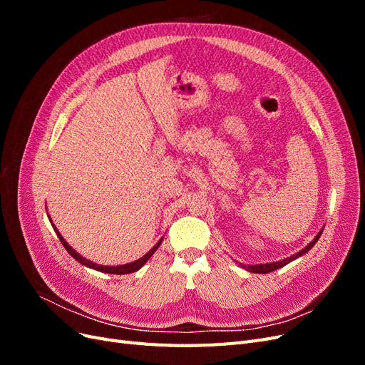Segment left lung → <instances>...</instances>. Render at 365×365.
<instances>
[{
	"label": "left lung",
	"mask_w": 365,
	"mask_h": 365,
	"mask_svg": "<svg viewBox=\"0 0 365 365\" xmlns=\"http://www.w3.org/2000/svg\"><path fill=\"white\" fill-rule=\"evenodd\" d=\"M322 233H323V230L319 231V233L314 237V240L311 242V244H309L307 247H304L302 251L295 252L294 256H291V257H286V259L279 260V262L260 263V264H242V263H240V267H242V268H245V269H247V271H250V272H254V274H268V272H272V271H275V269H279V268L284 267V264H288L289 262H292V260H295V259H298V257H302L303 254H306L309 250H311V248L315 245V242L319 239V236H322Z\"/></svg>",
	"instance_id": "8db88e82"
}]
</instances>
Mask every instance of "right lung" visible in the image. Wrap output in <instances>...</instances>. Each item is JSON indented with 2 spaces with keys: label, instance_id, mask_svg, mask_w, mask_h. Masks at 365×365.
<instances>
[{
  "label": "right lung",
  "instance_id": "1",
  "mask_svg": "<svg viewBox=\"0 0 365 365\" xmlns=\"http://www.w3.org/2000/svg\"><path fill=\"white\" fill-rule=\"evenodd\" d=\"M48 219H50V215H48ZM50 222H51V219H50ZM51 225H53V222H51ZM53 230L56 231V235H58L59 240L62 242V245L65 247V250L68 251V254H70V256H71L73 259H76L81 264H85V267H88V268H93V269H96V271L108 272V274H130V272L138 271V269L143 267V264H145V263L152 257V254L158 250V247L161 245V242H163V239H164V237H161V239L157 242V244H155V247H153L152 250H149V251L145 254V256H143V257L138 259V260H134V262H130V263H125V264H117V267H105V264H97V263H94V262H91V260H88V259L82 257L79 252H77L76 250L71 248V245L67 244V240H65V239L62 237V235L59 233V230H58L56 227L53 225Z\"/></svg>",
  "mask_w": 365,
  "mask_h": 365
}]
</instances>
